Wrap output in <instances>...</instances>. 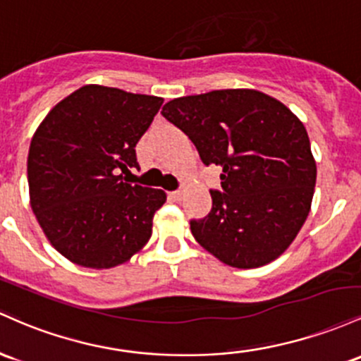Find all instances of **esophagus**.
Masks as SVG:
<instances>
[{
	"label": "esophagus",
	"instance_id": "obj_1",
	"mask_svg": "<svg viewBox=\"0 0 361 361\" xmlns=\"http://www.w3.org/2000/svg\"><path fill=\"white\" fill-rule=\"evenodd\" d=\"M182 196H184V192H182V191H172V192H170V197H172L173 201H180Z\"/></svg>",
	"mask_w": 361,
	"mask_h": 361
}]
</instances>
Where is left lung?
I'll return each mask as SVG.
<instances>
[{
  "label": "left lung",
  "mask_w": 361,
  "mask_h": 361,
  "mask_svg": "<svg viewBox=\"0 0 361 361\" xmlns=\"http://www.w3.org/2000/svg\"><path fill=\"white\" fill-rule=\"evenodd\" d=\"M161 114L189 136L202 164L221 167L224 192L209 191L212 212L191 221L197 244L238 269L281 256L309 216L317 179L302 121L252 88L179 97Z\"/></svg>",
  "instance_id": "8db88e82"
}]
</instances>
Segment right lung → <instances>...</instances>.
I'll list each match as a JSON object with an SVG mask.
<instances>
[{"instance_id": "1", "label": "right lung", "mask_w": 361, "mask_h": 361, "mask_svg": "<svg viewBox=\"0 0 361 361\" xmlns=\"http://www.w3.org/2000/svg\"><path fill=\"white\" fill-rule=\"evenodd\" d=\"M164 99L85 85L44 117L27 159L30 206L56 250L75 264H124L152 237L161 189L129 184L136 145Z\"/></svg>"}]
</instances>
